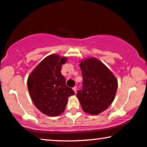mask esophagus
<instances>
[{
  "label": "esophagus",
  "mask_w": 147,
  "mask_h": 147,
  "mask_svg": "<svg viewBox=\"0 0 147 147\" xmlns=\"http://www.w3.org/2000/svg\"><path fill=\"white\" fill-rule=\"evenodd\" d=\"M73 90H74V92H75V93H76V92H77V86H74L73 88Z\"/></svg>",
  "instance_id": "1"
}]
</instances>
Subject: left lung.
<instances>
[{"label": "left lung", "mask_w": 147, "mask_h": 147, "mask_svg": "<svg viewBox=\"0 0 147 147\" xmlns=\"http://www.w3.org/2000/svg\"><path fill=\"white\" fill-rule=\"evenodd\" d=\"M83 88L76 96L86 113L97 115L107 109L114 99L118 82L111 71L96 58L80 61Z\"/></svg>", "instance_id": "obj_1"}]
</instances>
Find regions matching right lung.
Returning <instances> with one entry per match:
<instances>
[{"label":"right lung","mask_w":147,"mask_h":147,"mask_svg":"<svg viewBox=\"0 0 147 147\" xmlns=\"http://www.w3.org/2000/svg\"><path fill=\"white\" fill-rule=\"evenodd\" d=\"M67 58L57 55L47 57L35 68L27 80L29 92L36 108L47 116H57L64 111L67 99L74 91L66 85L61 74Z\"/></svg>","instance_id":"right-lung-1"}]
</instances>
